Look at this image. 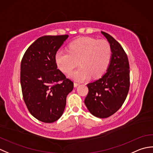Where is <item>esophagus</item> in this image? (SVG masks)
Returning <instances> with one entry per match:
<instances>
[{
    "label": "esophagus",
    "mask_w": 153,
    "mask_h": 153,
    "mask_svg": "<svg viewBox=\"0 0 153 153\" xmlns=\"http://www.w3.org/2000/svg\"><path fill=\"white\" fill-rule=\"evenodd\" d=\"M79 85V83H76V82H75V83H74V85L75 87H77Z\"/></svg>",
    "instance_id": "1"
}]
</instances>
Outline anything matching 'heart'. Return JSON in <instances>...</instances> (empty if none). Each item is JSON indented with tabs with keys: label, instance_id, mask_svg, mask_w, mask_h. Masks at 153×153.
<instances>
[{
	"label": "heart",
	"instance_id": "b5f03b06",
	"mask_svg": "<svg viewBox=\"0 0 153 153\" xmlns=\"http://www.w3.org/2000/svg\"><path fill=\"white\" fill-rule=\"evenodd\" d=\"M111 58V47L105 40L82 37L71 42L69 51L58 50L55 54L58 68L64 73H70L79 60L80 67L72 71L70 77L83 82L91 76L99 77L105 72Z\"/></svg>",
	"mask_w": 153,
	"mask_h": 153
}]
</instances>
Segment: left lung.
Returning a JSON list of instances; mask_svg holds the SVG:
<instances>
[{
  "mask_svg": "<svg viewBox=\"0 0 153 153\" xmlns=\"http://www.w3.org/2000/svg\"><path fill=\"white\" fill-rule=\"evenodd\" d=\"M111 47V58L106 73L93 83L87 84L89 93L84 100L90 113L105 118L120 108L129 88V66L127 54L118 41L101 31Z\"/></svg>",
  "mask_w": 153,
  "mask_h": 153,
  "instance_id": "1",
  "label": "left lung"
}]
</instances>
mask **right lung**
Here are the masks:
<instances>
[{
    "label": "right lung",
    "mask_w": 153,
    "mask_h": 153,
    "mask_svg": "<svg viewBox=\"0 0 153 153\" xmlns=\"http://www.w3.org/2000/svg\"><path fill=\"white\" fill-rule=\"evenodd\" d=\"M68 37L45 35L25 51L21 62L20 83L24 102L31 114L52 123L62 115L66 97L74 83L57 68L55 54Z\"/></svg>",
    "instance_id": "1"
}]
</instances>
